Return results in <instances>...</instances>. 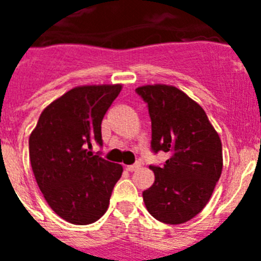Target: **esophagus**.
<instances>
[{
	"mask_svg": "<svg viewBox=\"0 0 261 261\" xmlns=\"http://www.w3.org/2000/svg\"><path fill=\"white\" fill-rule=\"evenodd\" d=\"M140 167H141V163H140V162H136L135 165L126 166L125 170H126V171H129V172H133V171H136V170H138V168H140Z\"/></svg>",
	"mask_w": 261,
	"mask_h": 261,
	"instance_id": "1",
	"label": "esophagus"
}]
</instances>
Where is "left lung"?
Here are the masks:
<instances>
[{
	"label": "left lung",
	"mask_w": 261,
	"mask_h": 261,
	"mask_svg": "<svg viewBox=\"0 0 261 261\" xmlns=\"http://www.w3.org/2000/svg\"><path fill=\"white\" fill-rule=\"evenodd\" d=\"M151 120V151L170 155L142 192L147 212L161 222L190 221L208 204L222 172V144L205 111L181 90L166 85L136 89Z\"/></svg>",
	"instance_id": "8db88e82"
}]
</instances>
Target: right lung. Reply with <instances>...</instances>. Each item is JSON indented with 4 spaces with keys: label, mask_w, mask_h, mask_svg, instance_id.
Returning <instances> with one entry per match:
<instances>
[{
    "label": "right lung",
    "mask_w": 261,
    "mask_h": 261,
    "mask_svg": "<svg viewBox=\"0 0 261 261\" xmlns=\"http://www.w3.org/2000/svg\"><path fill=\"white\" fill-rule=\"evenodd\" d=\"M121 85L71 89L41 112L29 140L36 183L53 212L89 225L107 211L123 167L89 149L103 146L102 120Z\"/></svg>",
    "instance_id": "1"
}]
</instances>
